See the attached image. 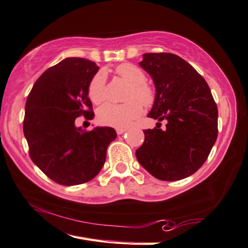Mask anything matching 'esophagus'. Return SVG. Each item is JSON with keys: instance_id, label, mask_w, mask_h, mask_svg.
I'll return each instance as SVG.
<instances>
[{"instance_id": "esophagus-1", "label": "esophagus", "mask_w": 248, "mask_h": 248, "mask_svg": "<svg viewBox=\"0 0 248 248\" xmlns=\"http://www.w3.org/2000/svg\"><path fill=\"white\" fill-rule=\"evenodd\" d=\"M125 131H127V128H117L116 129V132H117V134H123V133H124Z\"/></svg>"}]
</instances>
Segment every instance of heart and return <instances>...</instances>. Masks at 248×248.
I'll return each instance as SVG.
<instances>
[{
  "mask_svg": "<svg viewBox=\"0 0 248 248\" xmlns=\"http://www.w3.org/2000/svg\"><path fill=\"white\" fill-rule=\"evenodd\" d=\"M118 77L130 85L125 104H105L97 110L96 118L101 124L109 127H127L141 116L143 106L150 107L155 103L156 92L151 84L145 82L146 76L138 66L133 64H121L116 68ZM88 95L94 104H101L107 97L106 75L98 71L93 76L88 87Z\"/></svg>",
  "mask_w": 248,
  "mask_h": 248,
  "instance_id": "heart-1",
  "label": "heart"
}]
</instances>
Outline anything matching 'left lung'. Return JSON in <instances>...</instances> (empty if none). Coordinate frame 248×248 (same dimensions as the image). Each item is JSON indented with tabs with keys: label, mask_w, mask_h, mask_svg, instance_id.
<instances>
[{
	"label": "left lung",
	"mask_w": 248,
	"mask_h": 248,
	"mask_svg": "<svg viewBox=\"0 0 248 248\" xmlns=\"http://www.w3.org/2000/svg\"><path fill=\"white\" fill-rule=\"evenodd\" d=\"M140 66L156 88L148 117L167 120V124L165 130L157 125L144 130V143L136 152L139 163L163 181L190 177L208 158L218 137V108L208 84L171 53L143 54Z\"/></svg>",
	"instance_id": "1"
}]
</instances>
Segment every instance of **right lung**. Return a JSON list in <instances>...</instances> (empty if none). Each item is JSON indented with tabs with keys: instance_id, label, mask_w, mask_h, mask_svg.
Segmentation results:
<instances>
[{
	"instance_id": "add662e5",
	"label": "right lung",
	"mask_w": 248,
	"mask_h": 248,
	"mask_svg": "<svg viewBox=\"0 0 248 248\" xmlns=\"http://www.w3.org/2000/svg\"><path fill=\"white\" fill-rule=\"evenodd\" d=\"M98 66L69 57L44 71L26 102L24 134L31 160L54 182L78 186L100 172L117 134L112 128H77L80 116L92 119L88 87Z\"/></svg>"
}]
</instances>
